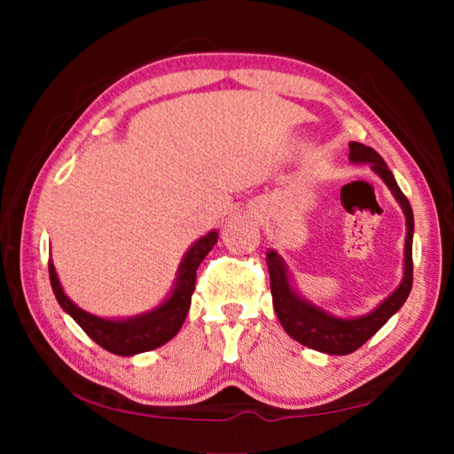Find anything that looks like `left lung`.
<instances>
[{"label": "left lung", "mask_w": 454, "mask_h": 454, "mask_svg": "<svg viewBox=\"0 0 454 454\" xmlns=\"http://www.w3.org/2000/svg\"><path fill=\"white\" fill-rule=\"evenodd\" d=\"M350 162L352 164H368L371 170L382 178L388 190L393 192L395 200L401 206L406 218V238H404V268L403 280L398 286L384 298V301L371 312L360 314V317H336L322 306L314 304L309 298L296 290L294 280L288 270V264L276 250L266 252V264L270 272V290L276 317H278L282 328L286 334L294 338L296 342L304 344L312 350L325 352V355H350L363 347L368 338L374 336L387 325L388 318L401 310L412 288V234H414V216L409 200L398 188L393 172L368 145L360 142H350Z\"/></svg>", "instance_id": "8db88e82"}]
</instances>
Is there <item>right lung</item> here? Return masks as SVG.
I'll return each instance as SVG.
<instances>
[{
    "mask_svg": "<svg viewBox=\"0 0 454 454\" xmlns=\"http://www.w3.org/2000/svg\"><path fill=\"white\" fill-rule=\"evenodd\" d=\"M216 242V230H210L208 234L198 238V240L186 250V254H184L178 266V272H176L174 286L166 301L162 304H158L156 309L136 314V317L104 318L80 309L78 304L67 298L64 288H61L56 266H53L50 260L48 266L51 290L64 312L70 314V317L82 326L83 333H86L96 344H99V347L118 356L140 355V352H148L162 347V344L172 340V338L178 334V330L182 328L184 320H186V314L190 310L192 294H194L196 286L198 266Z\"/></svg>",
    "mask_w": 454,
    "mask_h": 454,
    "instance_id": "obj_1",
    "label": "right lung"
}]
</instances>
